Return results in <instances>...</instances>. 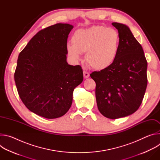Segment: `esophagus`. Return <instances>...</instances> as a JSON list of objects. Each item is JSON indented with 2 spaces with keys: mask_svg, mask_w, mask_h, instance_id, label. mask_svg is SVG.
Returning <instances> with one entry per match:
<instances>
[{
  "mask_svg": "<svg viewBox=\"0 0 160 160\" xmlns=\"http://www.w3.org/2000/svg\"><path fill=\"white\" fill-rule=\"evenodd\" d=\"M89 76H90V74H89L88 72H86V71H83V77H84L85 78H88Z\"/></svg>",
  "mask_w": 160,
  "mask_h": 160,
  "instance_id": "esophagus-1",
  "label": "esophagus"
}]
</instances>
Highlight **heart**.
I'll use <instances>...</instances> for the list:
<instances>
[{
    "instance_id": "1",
    "label": "heart",
    "mask_w": 160,
    "mask_h": 160,
    "mask_svg": "<svg viewBox=\"0 0 160 160\" xmlns=\"http://www.w3.org/2000/svg\"><path fill=\"white\" fill-rule=\"evenodd\" d=\"M68 44L67 51L73 59H78L81 53H85L87 64L94 70H102L115 61L120 45L118 32L101 25L77 30Z\"/></svg>"
}]
</instances>
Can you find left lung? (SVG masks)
<instances>
[{
  "label": "left lung",
  "mask_w": 160,
  "mask_h": 160,
  "mask_svg": "<svg viewBox=\"0 0 160 160\" xmlns=\"http://www.w3.org/2000/svg\"><path fill=\"white\" fill-rule=\"evenodd\" d=\"M120 35V49L114 63L94 72L96 98L103 116L117 119L132 115L143 100L148 84V62L141 45L125 25L112 22Z\"/></svg>",
  "instance_id": "8db88e82"
}]
</instances>
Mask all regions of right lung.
Wrapping results in <instances>:
<instances>
[{"label":"right lung","mask_w":160,"mask_h":160,"mask_svg":"<svg viewBox=\"0 0 160 160\" xmlns=\"http://www.w3.org/2000/svg\"><path fill=\"white\" fill-rule=\"evenodd\" d=\"M73 27L57 23L39 31L19 53L14 73L18 92L32 112L45 118L63 116L83 78L80 65L66 61L67 40Z\"/></svg>","instance_id":"obj_1"}]
</instances>
